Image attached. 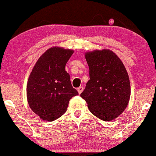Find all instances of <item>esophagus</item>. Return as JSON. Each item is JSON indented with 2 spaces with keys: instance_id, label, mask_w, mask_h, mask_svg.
Wrapping results in <instances>:
<instances>
[{
  "instance_id": "1",
  "label": "esophagus",
  "mask_w": 156,
  "mask_h": 156,
  "mask_svg": "<svg viewBox=\"0 0 156 156\" xmlns=\"http://www.w3.org/2000/svg\"><path fill=\"white\" fill-rule=\"evenodd\" d=\"M77 90H78V93H79V94H80V93L83 92V87H78V89H77Z\"/></svg>"
}]
</instances>
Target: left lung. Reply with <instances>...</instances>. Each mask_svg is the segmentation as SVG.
<instances>
[{
	"label": "left lung",
	"mask_w": 156,
	"mask_h": 156,
	"mask_svg": "<svg viewBox=\"0 0 156 156\" xmlns=\"http://www.w3.org/2000/svg\"><path fill=\"white\" fill-rule=\"evenodd\" d=\"M85 57L90 79L80 97L95 117L103 121L114 119L130 100V80L124 64L110 50L89 52Z\"/></svg>",
	"instance_id": "1"
}]
</instances>
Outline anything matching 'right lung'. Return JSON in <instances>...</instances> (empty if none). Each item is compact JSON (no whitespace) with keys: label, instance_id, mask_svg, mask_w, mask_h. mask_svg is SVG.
<instances>
[{"label":"right lung","instance_id":"obj_1","mask_svg":"<svg viewBox=\"0 0 156 156\" xmlns=\"http://www.w3.org/2000/svg\"><path fill=\"white\" fill-rule=\"evenodd\" d=\"M73 51L53 47L39 57L28 78L27 99L30 108L43 120L53 121L67 111L78 92L73 87L65 66Z\"/></svg>","mask_w":156,"mask_h":156}]
</instances>
